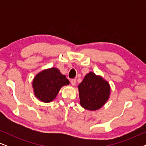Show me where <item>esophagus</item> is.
<instances>
[{"instance_id": "34e87169", "label": "esophagus", "mask_w": 146, "mask_h": 146, "mask_svg": "<svg viewBox=\"0 0 146 146\" xmlns=\"http://www.w3.org/2000/svg\"><path fill=\"white\" fill-rule=\"evenodd\" d=\"M70 82L72 84V85H73V86L76 85V79H71Z\"/></svg>"}]
</instances>
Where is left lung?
<instances>
[{
	"label": "left lung",
	"mask_w": 146,
	"mask_h": 146,
	"mask_svg": "<svg viewBox=\"0 0 146 146\" xmlns=\"http://www.w3.org/2000/svg\"><path fill=\"white\" fill-rule=\"evenodd\" d=\"M80 104L84 109L96 110L109 98L110 87L108 82L93 72L86 75L78 86Z\"/></svg>",
	"instance_id": "obj_1"
}]
</instances>
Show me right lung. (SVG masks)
<instances>
[{
  "instance_id": "1",
  "label": "right lung",
  "mask_w": 146,
  "mask_h": 146,
  "mask_svg": "<svg viewBox=\"0 0 146 146\" xmlns=\"http://www.w3.org/2000/svg\"><path fill=\"white\" fill-rule=\"evenodd\" d=\"M69 81L59 70L55 68L45 70L34 78L33 86L36 96L44 102H50L55 98L63 86Z\"/></svg>"
}]
</instances>
